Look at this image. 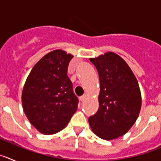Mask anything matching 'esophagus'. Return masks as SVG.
Instances as JSON below:
<instances>
[{
	"label": "esophagus",
	"mask_w": 161,
	"mask_h": 161,
	"mask_svg": "<svg viewBox=\"0 0 161 161\" xmlns=\"http://www.w3.org/2000/svg\"><path fill=\"white\" fill-rule=\"evenodd\" d=\"M86 97H87V95L85 94V95H83V96L80 97V100L81 101V102H84V101H85V99H86Z\"/></svg>",
	"instance_id": "obj_1"
}]
</instances>
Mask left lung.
<instances>
[{
	"mask_svg": "<svg viewBox=\"0 0 161 161\" xmlns=\"http://www.w3.org/2000/svg\"><path fill=\"white\" fill-rule=\"evenodd\" d=\"M100 80L99 108L89 118L93 133L106 140L123 136L136 123L141 109L137 79L128 64L114 52L90 59Z\"/></svg>",
	"mask_w": 161,
	"mask_h": 161,
	"instance_id": "8db88e82",
	"label": "left lung"
}]
</instances>
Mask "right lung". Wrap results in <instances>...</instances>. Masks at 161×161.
Instances as JSON below:
<instances>
[{"label": "right lung", "instance_id": "1", "mask_svg": "<svg viewBox=\"0 0 161 161\" xmlns=\"http://www.w3.org/2000/svg\"><path fill=\"white\" fill-rule=\"evenodd\" d=\"M73 58L62 50L49 52L34 66L25 80L22 102L30 123L44 135L63 130L77 109V97L68 78Z\"/></svg>", "mask_w": 161, "mask_h": 161}]
</instances>
